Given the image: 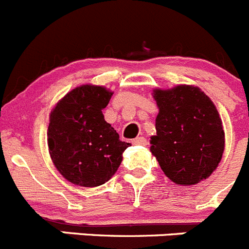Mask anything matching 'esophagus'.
Wrapping results in <instances>:
<instances>
[{"instance_id": "1", "label": "esophagus", "mask_w": 249, "mask_h": 249, "mask_svg": "<svg viewBox=\"0 0 249 249\" xmlns=\"http://www.w3.org/2000/svg\"><path fill=\"white\" fill-rule=\"evenodd\" d=\"M132 143L138 145H145L147 144V140H145L144 137H137V138H134V140L132 141Z\"/></svg>"}]
</instances>
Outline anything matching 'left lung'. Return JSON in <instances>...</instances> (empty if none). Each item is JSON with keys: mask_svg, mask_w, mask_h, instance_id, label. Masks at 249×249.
Segmentation results:
<instances>
[{"mask_svg": "<svg viewBox=\"0 0 249 249\" xmlns=\"http://www.w3.org/2000/svg\"><path fill=\"white\" fill-rule=\"evenodd\" d=\"M153 97L159 112L150 152L164 174L182 186L207 179L225 150V132L215 104L194 85L154 89Z\"/></svg>", "mask_w": 249, "mask_h": 249, "instance_id": "1", "label": "left lung"}]
</instances>
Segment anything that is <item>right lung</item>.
Here are the masks:
<instances>
[{
  "mask_svg": "<svg viewBox=\"0 0 249 249\" xmlns=\"http://www.w3.org/2000/svg\"><path fill=\"white\" fill-rule=\"evenodd\" d=\"M112 93L105 86H77L50 112L47 132L50 158L58 172L75 185L95 188L108 181L129 147L102 113Z\"/></svg>",
  "mask_w": 249,
  "mask_h": 249,
  "instance_id": "obj_1",
  "label": "right lung"
}]
</instances>
